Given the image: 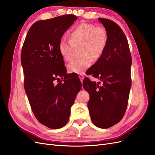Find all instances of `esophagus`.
Masks as SVG:
<instances>
[{"label":"esophagus","instance_id":"34e87169","mask_svg":"<svg viewBox=\"0 0 155 155\" xmlns=\"http://www.w3.org/2000/svg\"><path fill=\"white\" fill-rule=\"evenodd\" d=\"M79 78H80L81 81L83 82V81H84V75H82V74H80V75H79Z\"/></svg>","mask_w":155,"mask_h":155}]
</instances>
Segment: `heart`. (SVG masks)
Returning <instances> with one entry per match:
<instances>
[{
	"label": "heart",
	"mask_w": 155,
	"mask_h": 155,
	"mask_svg": "<svg viewBox=\"0 0 155 155\" xmlns=\"http://www.w3.org/2000/svg\"><path fill=\"white\" fill-rule=\"evenodd\" d=\"M69 41L61 39L58 52L63 60L70 62L73 58L74 48L81 47V58L73 60L68 66L70 73L81 74L91 66L93 60H99L104 54L108 45V33L102 27L89 23H81L68 33Z\"/></svg>",
	"instance_id": "1"
}]
</instances>
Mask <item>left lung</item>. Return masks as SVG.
I'll list each match as a JSON object with an SVG mask.
<instances>
[{"label":"left lung","instance_id":"8db88e82","mask_svg":"<svg viewBox=\"0 0 155 155\" xmlns=\"http://www.w3.org/2000/svg\"><path fill=\"white\" fill-rule=\"evenodd\" d=\"M108 33V45L103 56L87 73L102 81L85 79L83 87L89 94L87 107L92 122L100 128L118 123L125 114L131 86V56L122 29L115 22L99 18Z\"/></svg>","mask_w":155,"mask_h":155}]
</instances>
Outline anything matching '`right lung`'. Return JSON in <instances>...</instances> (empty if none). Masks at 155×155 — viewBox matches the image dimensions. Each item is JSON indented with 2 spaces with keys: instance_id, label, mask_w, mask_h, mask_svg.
I'll return each instance as SVG.
<instances>
[{
  "instance_id": "add662e5",
  "label": "right lung",
  "mask_w": 155,
  "mask_h": 155,
  "mask_svg": "<svg viewBox=\"0 0 155 155\" xmlns=\"http://www.w3.org/2000/svg\"><path fill=\"white\" fill-rule=\"evenodd\" d=\"M77 19L67 14L36 21L21 49L24 89L30 106L37 120L51 129L68 122L71 107L81 87L78 75L67 74L58 48L64 33ZM59 77L63 82L55 85Z\"/></svg>"
}]
</instances>
